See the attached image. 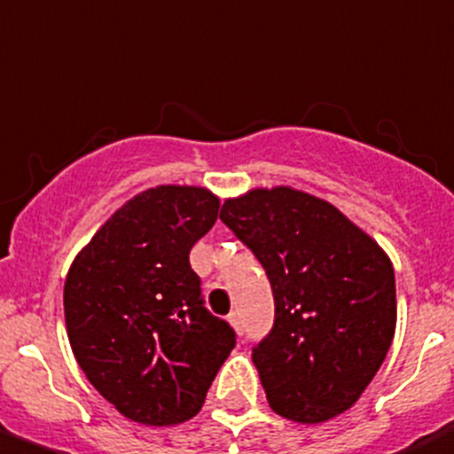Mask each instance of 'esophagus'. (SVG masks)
<instances>
[{
  "label": "esophagus",
  "mask_w": 454,
  "mask_h": 454,
  "mask_svg": "<svg viewBox=\"0 0 454 454\" xmlns=\"http://www.w3.org/2000/svg\"><path fill=\"white\" fill-rule=\"evenodd\" d=\"M227 321H230L231 328H234L236 333H243V326H241V315H239V312H231V315L227 317Z\"/></svg>",
  "instance_id": "1"
}]
</instances>
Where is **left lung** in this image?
Segmentation results:
<instances>
[{"label":"left lung","instance_id":"1","mask_svg":"<svg viewBox=\"0 0 454 454\" xmlns=\"http://www.w3.org/2000/svg\"><path fill=\"white\" fill-rule=\"evenodd\" d=\"M220 220L253 250L273 289V331L253 348L270 409L303 425L351 409L395 335L388 254L331 201L289 185L230 197Z\"/></svg>","mask_w":454,"mask_h":454}]
</instances>
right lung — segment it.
<instances>
[{
    "label": "right lung",
    "instance_id": "1",
    "mask_svg": "<svg viewBox=\"0 0 454 454\" xmlns=\"http://www.w3.org/2000/svg\"><path fill=\"white\" fill-rule=\"evenodd\" d=\"M200 185H156L112 213L73 259L66 333L89 383L128 420L169 427L197 416L236 344L201 301L190 247L218 220Z\"/></svg>",
    "mask_w": 454,
    "mask_h": 454
}]
</instances>
